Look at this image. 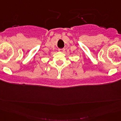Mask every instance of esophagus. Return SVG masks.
Instances as JSON below:
<instances>
[{
    "mask_svg": "<svg viewBox=\"0 0 121 121\" xmlns=\"http://www.w3.org/2000/svg\"><path fill=\"white\" fill-rule=\"evenodd\" d=\"M59 50V51H60V52H64L65 49V48H59V49H58Z\"/></svg>",
    "mask_w": 121,
    "mask_h": 121,
    "instance_id": "esophagus-1",
    "label": "esophagus"
}]
</instances>
